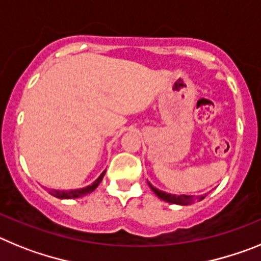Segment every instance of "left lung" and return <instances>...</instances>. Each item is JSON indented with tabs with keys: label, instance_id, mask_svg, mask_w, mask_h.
I'll return each mask as SVG.
<instances>
[{
	"label": "left lung",
	"instance_id": "obj_1",
	"mask_svg": "<svg viewBox=\"0 0 261 261\" xmlns=\"http://www.w3.org/2000/svg\"><path fill=\"white\" fill-rule=\"evenodd\" d=\"M148 185H149V188L152 189L153 193H155L159 198L163 199V201H165V202L174 203V205H181V206L190 205V203L197 202V201H201V199H203L206 197V194H203V196H198V197L188 196V194H180V196H177V194L165 193V192H163V190H159L158 188L152 187V185L149 184V182H148Z\"/></svg>",
	"mask_w": 261,
	"mask_h": 261
}]
</instances>
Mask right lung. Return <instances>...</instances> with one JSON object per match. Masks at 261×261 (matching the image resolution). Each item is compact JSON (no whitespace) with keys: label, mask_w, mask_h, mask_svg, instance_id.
Returning a JSON list of instances; mask_svg holds the SVG:
<instances>
[{"label":"right lung","mask_w":261,"mask_h":261,"mask_svg":"<svg viewBox=\"0 0 261 261\" xmlns=\"http://www.w3.org/2000/svg\"><path fill=\"white\" fill-rule=\"evenodd\" d=\"M105 172L106 171H103L102 173L99 174V177L97 178V180L94 181L93 184L88 185V187L80 188V189H72V190H55V189H52L51 192H49V194H52V196H55V197H58V198H62V199H72V198H79V197L87 196V194L92 193L93 190L98 187L99 182L102 181L103 176H105Z\"/></svg>","instance_id":"right-lung-1"}]
</instances>
